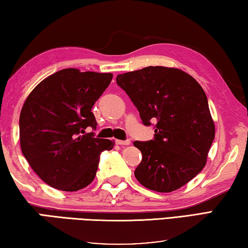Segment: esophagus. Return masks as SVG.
<instances>
[{
    "instance_id": "1",
    "label": "esophagus",
    "mask_w": 248,
    "mask_h": 248,
    "mask_svg": "<svg viewBox=\"0 0 248 248\" xmlns=\"http://www.w3.org/2000/svg\"><path fill=\"white\" fill-rule=\"evenodd\" d=\"M116 143L119 145H128L130 144V140H116Z\"/></svg>"
}]
</instances>
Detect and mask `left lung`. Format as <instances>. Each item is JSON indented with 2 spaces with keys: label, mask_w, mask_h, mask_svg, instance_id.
Segmentation results:
<instances>
[{
  "label": "left lung",
  "mask_w": 248,
  "mask_h": 248,
  "mask_svg": "<svg viewBox=\"0 0 248 248\" xmlns=\"http://www.w3.org/2000/svg\"><path fill=\"white\" fill-rule=\"evenodd\" d=\"M116 80L144 125L156 120L155 139L133 142L142 153L135 171L137 180L161 193L186 186L206 164L215 136L201 85L183 70L163 66L118 75Z\"/></svg>",
  "instance_id": "obj_1"
}]
</instances>
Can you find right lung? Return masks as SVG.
Listing matches in <instances>:
<instances>
[{
	"label": "right lung",
	"instance_id": "right-lung-1",
	"mask_svg": "<svg viewBox=\"0 0 248 248\" xmlns=\"http://www.w3.org/2000/svg\"><path fill=\"white\" fill-rule=\"evenodd\" d=\"M112 79L110 73L66 68L39 82L19 115L23 155L35 173L57 190L74 192L93 182L104 150L113 141L86 133L97 123L93 106Z\"/></svg>",
	"mask_w": 248,
	"mask_h": 248
}]
</instances>
